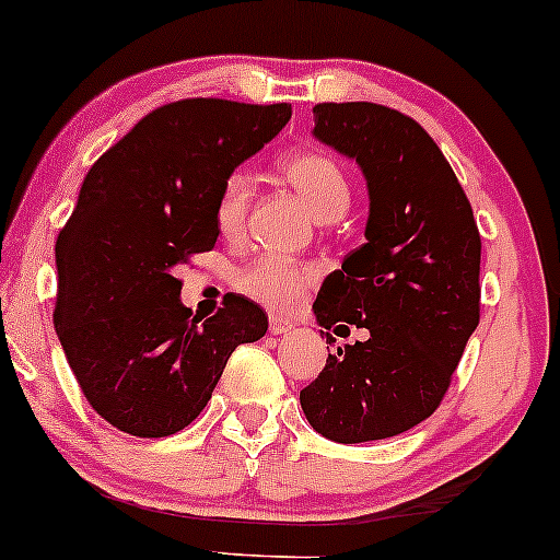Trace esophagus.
Returning a JSON list of instances; mask_svg holds the SVG:
<instances>
[{"label": "esophagus", "mask_w": 560, "mask_h": 560, "mask_svg": "<svg viewBox=\"0 0 560 560\" xmlns=\"http://www.w3.org/2000/svg\"><path fill=\"white\" fill-rule=\"evenodd\" d=\"M294 324L290 318L284 316H270V335H287V331H292Z\"/></svg>", "instance_id": "esophagus-1"}]
</instances>
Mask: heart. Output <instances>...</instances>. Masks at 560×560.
<instances>
[{
	"label": "heart",
	"mask_w": 560,
	"mask_h": 560,
	"mask_svg": "<svg viewBox=\"0 0 560 560\" xmlns=\"http://www.w3.org/2000/svg\"><path fill=\"white\" fill-rule=\"evenodd\" d=\"M279 175L298 190L316 220H335L348 210L350 183L342 164L324 151H294L279 162ZM249 207V183L244 175H229L214 199V225L220 236L238 238ZM313 281V270L300 262L262 255L238 270L236 287L247 298L268 308L287 311L303 300Z\"/></svg>",
	"instance_id": "b5f03b06"
}]
</instances>
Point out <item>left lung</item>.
<instances>
[{
    "label": "left lung",
    "instance_id": "obj_1",
    "mask_svg": "<svg viewBox=\"0 0 560 560\" xmlns=\"http://www.w3.org/2000/svg\"><path fill=\"white\" fill-rule=\"evenodd\" d=\"M313 121L370 188L366 242L327 276L313 313L324 329L350 323L370 337L329 353L300 404L337 444L390 439L428 420L450 390L481 318V236L457 175L411 116L318 103Z\"/></svg>",
    "mask_w": 560,
    "mask_h": 560
}]
</instances>
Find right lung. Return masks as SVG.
Returning <instances> with one entry per match:
<instances>
[{"mask_svg": "<svg viewBox=\"0 0 560 560\" xmlns=\"http://www.w3.org/2000/svg\"><path fill=\"white\" fill-rule=\"evenodd\" d=\"M290 103L188 97L145 114L92 164L55 242V331L90 407L140 439L177 433L207 407L260 305L225 294L196 318L177 268L218 242V190L290 121Z\"/></svg>", "mask_w": 560, "mask_h": 560, "instance_id": "obj_1", "label": "right lung"}]
</instances>
